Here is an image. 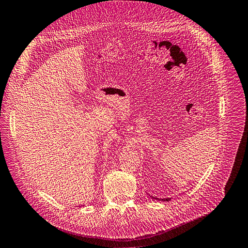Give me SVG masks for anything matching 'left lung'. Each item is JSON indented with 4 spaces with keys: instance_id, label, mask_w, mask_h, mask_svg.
Returning <instances> with one entry per match:
<instances>
[{
    "instance_id": "left-lung-1",
    "label": "left lung",
    "mask_w": 248,
    "mask_h": 248,
    "mask_svg": "<svg viewBox=\"0 0 248 248\" xmlns=\"http://www.w3.org/2000/svg\"><path fill=\"white\" fill-rule=\"evenodd\" d=\"M153 198H154V197H153ZM155 199H157L158 200V198H155ZM162 201H169L170 200V198H166V199H161Z\"/></svg>"
}]
</instances>
